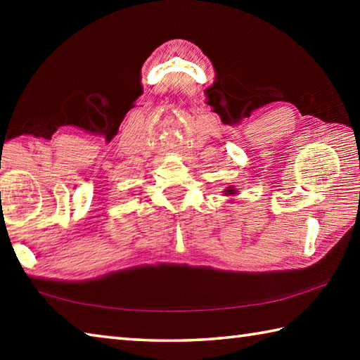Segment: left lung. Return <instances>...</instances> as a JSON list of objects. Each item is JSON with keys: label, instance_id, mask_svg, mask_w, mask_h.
Segmentation results:
<instances>
[{"label": "left lung", "instance_id": "left-lung-1", "mask_svg": "<svg viewBox=\"0 0 360 360\" xmlns=\"http://www.w3.org/2000/svg\"><path fill=\"white\" fill-rule=\"evenodd\" d=\"M225 192H227V195H229V193H233L235 191H233V188H229V191H225Z\"/></svg>", "mask_w": 360, "mask_h": 360}]
</instances>
